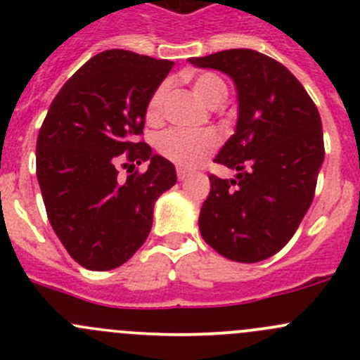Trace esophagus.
I'll return each mask as SVG.
<instances>
[{
	"label": "esophagus",
	"instance_id": "34e87169",
	"mask_svg": "<svg viewBox=\"0 0 360 360\" xmlns=\"http://www.w3.org/2000/svg\"><path fill=\"white\" fill-rule=\"evenodd\" d=\"M191 176L190 170H184V169H177V177H179V181H184L188 179V177Z\"/></svg>",
	"mask_w": 360,
	"mask_h": 360
}]
</instances>
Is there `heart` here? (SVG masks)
I'll return each instance as SVG.
<instances>
[{"instance_id":"1","label":"heart","mask_w":360,"mask_h":360,"mask_svg":"<svg viewBox=\"0 0 360 360\" xmlns=\"http://www.w3.org/2000/svg\"><path fill=\"white\" fill-rule=\"evenodd\" d=\"M191 86H193V92L197 94L198 99H202L212 110L219 108L228 96L226 83L214 72L197 75L191 82ZM167 90H169L167 83H162L151 96L150 103H148V116L151 120H157L162 115ZM157 148L160 155H163L176 165L191 169L212 153V150L216 148V137L210 132L170 129L158 137Z\"/></svg>"}]
</instances>
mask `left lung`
<instances>
[{
    "label": "left lung",
    "instance_id": "1",
    "mask_svg": "<svg viewBox=\"0 0 360 360\" xmlns=\"http://www.w3.org/2000/svg\"><path fill=\"white\" fill-rule=\"evenodd\" d=\"M190 63L230 76L238 104L235 134L214 158L237 174L209 177L200 233L231 261L268 259L291 240L314 200L324 162L321 115L292 72L256 50H224Z\"/></svg>",
    "mask_w": 360,
    "mask_h": 360
}]
</instances>
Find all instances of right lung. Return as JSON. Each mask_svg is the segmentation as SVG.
<instances>
[{
  "label": "right lung",
  "mask_w": 360,
  "mask_h": 360,
  "mask_svg": "<svg viewBox=\"0 0 360 360\" xmlns=\"http://www.w3.org/2000/svg\"><path fill=\"white\" fill-rule=\"evenodd\" d=\"M172 66L129 50L97 53L64 83L39 129L36 176L46 216L86 270L129 261L150 235L155 202L176 184V167L136 141ZM123 153L133 163L148 161L147 172L120 180Z\"/></svg>",
  "instance_id": "add662e5"
}]
</instances>
